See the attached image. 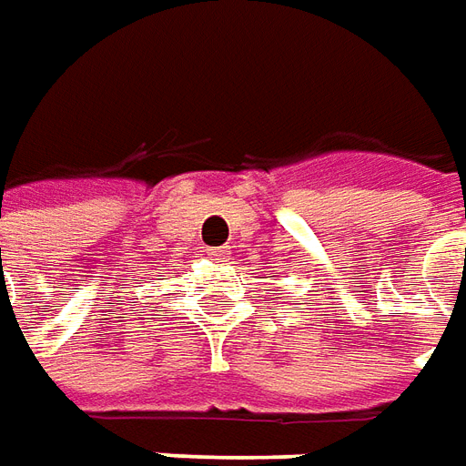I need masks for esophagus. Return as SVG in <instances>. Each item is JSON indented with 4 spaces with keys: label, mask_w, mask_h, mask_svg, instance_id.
<instances>
[{
    "label": "esophagus",
    "mask_w": 466,
    "mask_h": 466,
    "mask_svg": "<svg viewBox=\"0 0 466 466\" xmlns=\"http://www.w3.org/2000/svg\"><path fill=\"white\" fill-rule=\"evenodd\" d=\"M209 257H212V259H219V262H227V254H229V249H227V247H219V249H209Z\"/></svg>",
    "instance_id": "34e87169"
}]
</instances>
